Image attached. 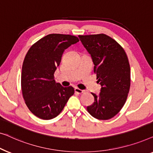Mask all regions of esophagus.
<instances>
[{"instance_id":"esophagus-1","label":"esophagus","mask_w":153,"mask_h":153,"mask_svg":"<svg viewBox=\"0 0 153 153\" xmlns=\"http://www.w3.org/2000/svg\"><path fill=\"white\" fill-rule=\"evenodd\" d=\"M84 90H82V89H78V88H75V92H76V93H77V94H82V93H84Z\"/></svg>"}]
</instances>
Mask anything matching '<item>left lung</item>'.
<instances>
[{"label":"left lung","instance_id":"8db88e82","mask_svg":"<svg viewBox=\"0 0 153 153\" xmlns=\"http://www.w3.org/2000/svg\"><path fill=\"white\" fill-rule=\"evenodd\" d=\"M82 44L91 56L94 73L101 85L93 104L87 107L92 117L108 120L120 111L130 87V67L124 49L105 34L79 35Z\"/></svg>","mask_w":153,"mask_h":153}]
</instances>
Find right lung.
Returning <instances> with one entry per match:
<instances>
[{
  "label": "right lung",
  "instance_id": "1",
  "mask_svg": "<svg viewBox=\"0 0 153 153\" xmlns=\"http://www.w3.org/2000/svg\"><path fill=\"white\" fill-rule=\"evenodd\" d=\"M78 42L76 36L50 34L27 51L22 66L21 90L27 107L39 119L57 117L74 95V87H64L55 82L54 74L64 50Z\"/></svg>",
  "mask_w": 153,
  "mask_h": 153
}]
</instances>
